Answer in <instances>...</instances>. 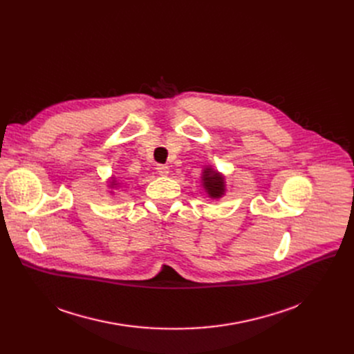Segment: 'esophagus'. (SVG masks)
I'll list each match as a JSON object with an SVG mask.
<instances>
[{
    "instance_id": "obj_1",
    "label": "esophagus",
    "mask_w": 354,
    "mask_h": 354,
    "mask_svg": "<svg viewBox=\"0 0 354 354\" xmlns=\"http://www.w3.org/2000/svg\"><path fill=\"white\" fill-rule=\"evenodd\" d=\"M156 172L160 176H167V175H169V167H167L166 165H158Z\"/></svg>"
}]
</instances>
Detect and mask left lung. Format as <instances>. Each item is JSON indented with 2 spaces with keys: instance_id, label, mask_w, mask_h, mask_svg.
<instances>
[{
  "instance_id": "8db88e82",
  "label": "left lung",
  "mask_w": 354,
  "mask_h": 354,
  "mask_svg": "<svg viewBox=\"0 0 354 354\" xmlns=\"http://www.w3.org/2000/svg\"><path fill=\"white\" fill-rule=\"evenodd\" d=\"M202 174H203L202 175L203 188H205V191L211 198H221L224 195V191H225L224 176L211 169V167H207Z\"/></svg>"
}]
</instances>
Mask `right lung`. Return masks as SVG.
Masks as SVG:
<instances>
[{
  "label": "right lung",
  "instance_id": "right-lung-1",
  "mask_svg": "<svg viewBox=\"0 0 354 354\" xmlns=\"http://www.w3.org/2000/svg\"><path fill=\"white\" fill-rule=\"evenodd\" d=\"M115 182H116V180H115V179H113V180H111V185H113V187H115V185H116V183H115Z\"/></svg>",
  "mask_w": 354,
  "mask_h": 354
}]
</instances>
